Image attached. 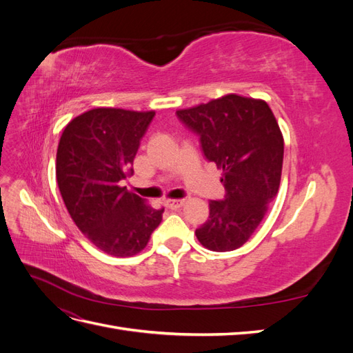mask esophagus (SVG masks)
<instances>
[{
	"instance_id": "esophagus-1",
	"label": "esophagus",
	"mask_w": 353,
	"mask_h": 353,
	"mask_svg": "<svg viewBox=\"0 0 353 353\" xmlns=\"http://www.w3.org/2000/svg\"><path fill=\"white\" fill-rule=\"evenodd\" d=\"M166 205L170 209H179V208H183L185 205V199H168Z\"/></svg>"
}]
</instances>
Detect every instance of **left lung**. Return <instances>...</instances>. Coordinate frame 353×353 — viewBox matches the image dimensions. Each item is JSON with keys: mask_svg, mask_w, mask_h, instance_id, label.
I'll return each mask as SVG.
<instances>
[{"mask_svg": "<svg viewBox=\"0 0 353 353\" xmlns=\"http://www.w3.org/2000/svg\"><path fill=\"white\" fill-rule=\"evenodd\" d=\"M200 135L203 153L222 170L225 199L209 201V219L196 230L212 252L236 250L250 239L279 193L284 138L265 100L227 94L176 110Z\"/></svg>", "mask_w": 353, "mask_h": 353, "instance_id": "obj_1", "label": "left lung"}]
</instances>
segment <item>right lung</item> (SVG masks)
I'll return each mask as SVG.
<instances>
[{"mask_svg": "<svg viewBox=\"0 0 353 353\" xmlns=\"http://www.w3.org/2000/svg\"><path fill=\"white\" fill-rule=\"evenodd\" d=\"M154 112L97 108L72 119L60 137L56 176L70 218L104 253H140L163 209L123 187Z\"/></svg>", "mask_w": 353, "mask_h": 353, "instance_id": "add662e5", "label": "right lung"}]
</instances>
